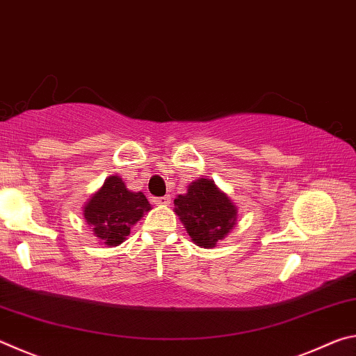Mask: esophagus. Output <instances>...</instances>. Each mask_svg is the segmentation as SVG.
Wrapping results in <instances>:
<instances>
[{
  "instance_id": "obj_1",
  "label": "esophagus",
  "mask_w": 356,
  "mask_h": 356,
  "mask_svg": "<svg viewBox=\"0 0 356 356\" xmlns=\"http://www.w3.org/2000/svg\"><path fill=\"white\" fill-rule=\"evenodd\" d=\"M154 202L159 204V206H166V204L171 202V196L165 195V196H160V197H154Z\"/></svg>"
}]
</instances>
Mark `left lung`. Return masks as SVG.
Listing matches in <instances>:
<instances>
[{
    "mask_svg": "<svg viewBox=\"0 0 356 356\" xmlns=\"http://www.w3.org/2000/svg\"><path fill=\"white\" fill-rule=\"evenodd\" d=\"M174 210L193 242L204 248L215 246L218 240L227 236L237 220L236 206L210 179L193 182L186 195L174 200Z\"/></svg>",
    "mask_w": 356,
    "mask_h": 356,
    "instance_id": "1",
    "label": "left lung"
}]
</instances>
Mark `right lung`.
<instances>
[{"label": "right lung", "mask_w": 356, "mask_h": 356, "mask_svg": "<svg viewBox=\"0 0 356 356\" xmlns=\"http://www.w3.org/2000/svg\"><path fill=\"white\" fill-rule=\"evenodd\" d=\"M150 210L143 193L125 188L122 179L110 176L102 188L84 206V218L100 242L116 246L130 234V227Z\"/></svg>", "instance_id": "add662e5"}]
</instances>
